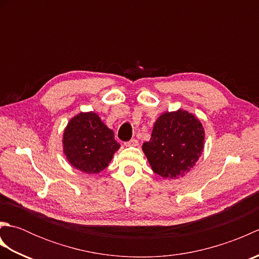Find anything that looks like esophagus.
Segmentation results:
<instances>
[{"label":"esophagus","mask_w":259,"mask_h":259,"mask_svg":"<svg viewBox=\"0 0 259 259\" xmlns=\"http://www.w3.org/2000/svg\"><path fill=\"white\" fill-rule=\"evenodd\" d=\"M138 145H139V142L137 139H131L130 141L124 142V146H126V147H137Z\"/></svg>","instance_id":"esophagus-1"}]
</instances>
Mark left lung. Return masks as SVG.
Returning <instances> with one entry per match:
<instances>
[{"mask_svg": "<svg viewBox=\"0 0 259 259\" xmlns=\"http://www.w3.org/2000/svg\"><path fill=\"white\" fill-rule=\"evenodd\" d=\"M205 131L194 114L178 110L156 121L151 138L142 150L153 171L166 179L183 177L195 166L203 150Z\"/></svg>", "mask_w": 259, "mask_h": 259, "instance_id": "left-lung-1", "label": "left lung"}]
</instances>
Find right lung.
Returning a JSON list of instances; mask_svg holds the SVG:
<instances>
[{
  "label": "right lung",
  "instance_id": "right-lung-1",
  "mask_svg": "<svg viewBox=\"0 0 259 259\" xmlns=\"http://www.w3.org/2000/svg\"><path fill=\"white\" fill-rule=\"evenodd\" d=\"M62 142L71 166L90 175L107 168L120 148L113 131L95 112H81L71 119Z\"/></svg>",
  "mask_w": 259,
  "mask_h": 259
}]
</instances>
